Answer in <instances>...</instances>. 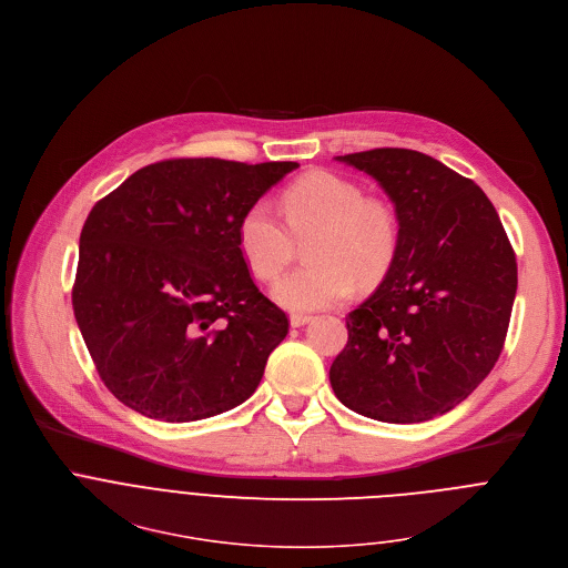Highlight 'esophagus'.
<instances>
[{
  "mask_svg": "<svg viewBox=\"0 0 568 568\" xmlns=\"http://www.w3.org/2000/svg\"><path fill=\"white\" fill-rule=\"evenodd\" d=\"M310 318H312L310 314H301V312H294V314H290V325H292V327H301V325H305Z\"/></svg>",
  "mask_w": 568,
  "mask_h": 568,
  "instance_id": "34e87169",
  "label": "esophagus"
}]
</instances>
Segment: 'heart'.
I'll return each instance as SVG.
<instances>
[{
    "instance_id": "obj_1",
    "label": "heart",
    "mask_w": 568,
    "mask_h": 568,
    "mask_svg": "<svg viewBox=\"0 0 568 568\" xmlns=\"http://www.w3.org/2000/svg\"><path fill=\"white\" fill-rule=\"evenodd\" d=\"M285 219L272 203L254 201L239 219L236 245L258 281H274L305 245L310 263L274 285V298L290 310H318L345 301L354 283L379 285L399 250L395 210L332 171H310L283 196Z\"/></svg>"
}]
</instances>
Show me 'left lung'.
Returning a JSON list of instances; mask_svg holds the SVG:
<instances>
[{
	"label": "left lung",
	"mask_w": 568,
	"mask_h": 568,
	"mask_svg": "<svg viewBox=\"0 0 568 568\" xmlns=\"http://www.w3.org/2000/svg\"><path fill=\"white\" fill-rule=\"evenodd\" d=\"M395 203L399 250L374 294L345 316L329 367L336 399L386 424H419L462 404L497 363L517 261L488 196L439 160L397 146L338 155Z\"/></svg>",
	"instance_id": "obj_1"
}]
</instances>
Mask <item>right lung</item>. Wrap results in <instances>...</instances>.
I'll list each match as a JSON object with an SVG mask.
<instances>
[{"instance_id":"add662e5","label":"right lung","mask_w":568,"mask_h":568,"mask_svg":"<svg viewBox=\"0 0 568 568\" xmlns=\"http://www.w3.org/2000/svg\"><path fill=\"white\" fill-rule=\"evenodd\" d=\"M296 166L171 158L138 169L93 205L71 298L118 402L182 424L254 395L290 321L252 281L236 225Z\"/></svg>"}]
</instances>
